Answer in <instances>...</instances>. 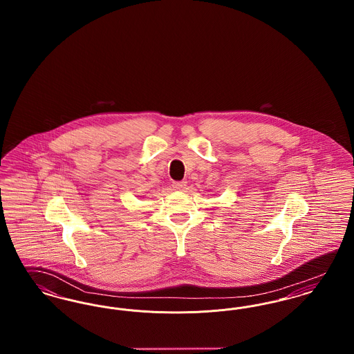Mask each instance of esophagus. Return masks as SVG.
Returning a JSON list of instances; mask_svg holds the SVG:
<instances>
[{"label":"esophagus","mask_w":354,"mask_h":354,"mask_svg":"<svg viewBox=\"0 0 354 354\" xmlns=\"http://www.w3.org/2000/svg\"><path fill=\"white\" fill-rule=\"evenodd\" d=\"M185 185H187V183H185V180H182V182H174V183H172L174 189H178V191H183L185 188Z\"/></svg>","instance_id":"34e87169"}]
</instances>
